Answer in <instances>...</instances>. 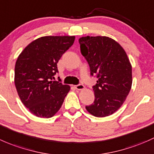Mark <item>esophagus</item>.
<instances>
[{
	"mask_svg": "<svg viewBox=\"0 0 154 154\" xmlns=\"http://www.w3.org/2000/svg\"><path fill=\"white\" fill-rule=\"evenodd\" d=\"M75 88L78 90H84V89H85V86H84L83 85H81V84H79V85H75Z\"/></svg>",
	"mask_w": 154,
	"mask_h": 154,
	"instance_id": "obj_1",
	"label": "esophagus"
}]
</instances>
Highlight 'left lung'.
Wrapping results in <instances>:
<instances>
[{
    "label": "left lung",
    "mask_w": 154,
    "mask_h": 154,
    "mask_svg": "<svg viewBox=\"0 0 154 154\" xmlns=\"http://www.w3.org/2000/svg\"><path fill=\"white\" fill-rule=\"evenodd\" d=\"M90 74L98 78L93 86L94 102L86 110L96 117L112 115L125 102L132 86V66L121 45L106 36H86L79 40Z\"/></svg>",
    "instance_id": "8db88e82"
}]
</instances>
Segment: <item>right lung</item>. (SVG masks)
Wrapping results in <instances>:
<instances>
[{
  "label": "right lung",
  "instance_id": "add662e5",
  "mask_svg": "<svg viewBox=\"0 0 154 154\" xmlns=\"http://www.w3.org/2000/svg\"><path fill=\"white\" fill-rule=\"evenodd\" d=\"M75 41V36H44L28 44L18 55L15 85L20 101L33 115L53 117L59 110L69 85L52 81L57 63Z\"/></svg>",
  "mask_w": 154,
  "mask_h": 154
}]
</instances>
